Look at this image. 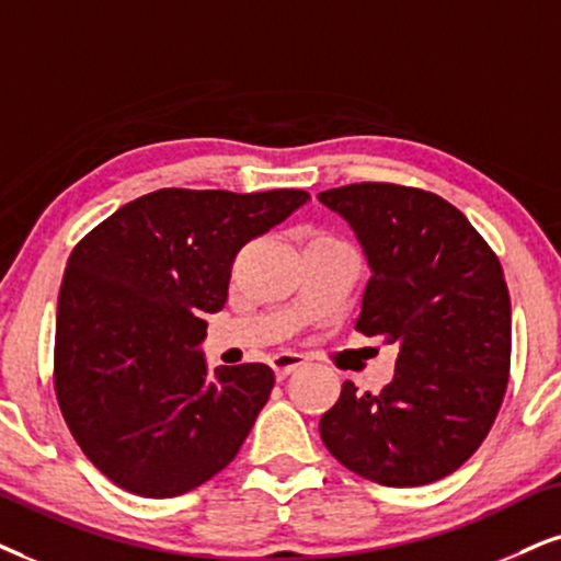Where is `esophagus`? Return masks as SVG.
<instances>
[{
  "label": "esophagus",
  "mask_w": 561,
  "mask_h": 561,
  "mask_svg": "<svg viewBox=\"0 0 561 561\" xmlns=\"http://www.w3.org/2000/svg\"><path fill=\"white\" fill-rule=\"evenodd\" d=\"M305 363H308V359L297 352H279L272 357V367H274L276 378H287L289 373L297 370V367H302Z\"/></svg>",
  "instance_id": "esophagus-1"
}]
</instances>
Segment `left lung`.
Masks as SVG:
<instances>
[{
  "label": "left lung",
  "instance_id": "left-lung-1",
  "mask_svg": "<svg viewBox=\"0 0 561 561\" xmlns=\"http://www.w3.org/2000/svg\"><path fill=\"white\" fill-rule=\"evenodd\" d=\"M318 202L354 230L370 266L354 329L399 346L393 380H352L321 416L339 463L386 486H422L469 460L510 375V295L500 259L463 211L422 188L352 183Z\"/></svg>",
  "mask_w": 561,
  "mask_h": 561
}]
</instances>
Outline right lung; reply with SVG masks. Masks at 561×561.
Wrapping results in <instances>:
<instances>
[{"instance_id": "add662e5", "label": "right lung", "mask_w": 561, "mask_h": 561, "mask_svg": "<svg viewBox=\"0 0 561 561\" xmlns=\"http://www.w3.org/2000/svg\"><path fill=\"white\" fill-rule=\"evenodd\" d=\"M308 202L297 188H160L75 248L56 308V399L113 484L175 497L238 456L274 370L251 363L209 375L204 316L225 308L240 248Z\"/></svg>"}]
</instances>
